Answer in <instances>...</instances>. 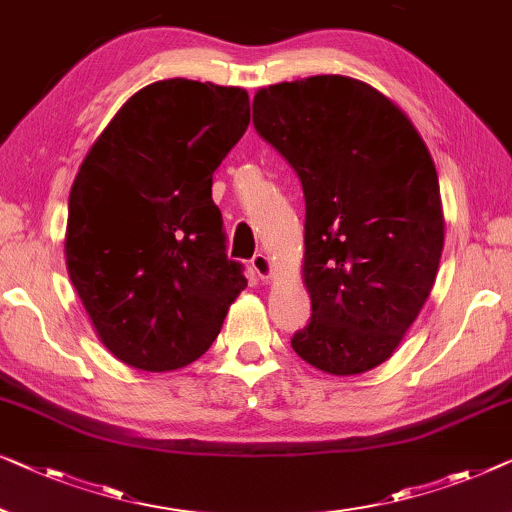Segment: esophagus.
Listing matches in <instances>:
<instances>
[{
  "instance_id": "34e87169",
  "label": "esophagus",
  "mask_w": 512,
  "mask_h": 512,
  "mask_svg": "<svg viewBox=\"0 0 512 512\" xmlns=\"http://www.w3.org/2000/svg\"><path fill=\"white\" fill-rule=\"evenodd\" d=\"M250 266H253V271L257 273V278H262V280H269L271 278L273 266H271V259L266 257V255L257 253L253 259H250Z\"/></svg>"
}]
</instances>
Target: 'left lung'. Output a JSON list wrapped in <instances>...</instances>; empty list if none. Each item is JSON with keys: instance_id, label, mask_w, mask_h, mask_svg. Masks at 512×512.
I'll use <instances>...</instances> for the list:
<instances>
[{"instance_id": "8db88e82", "label": "left lung", "mask_w": 512, "mask_h": 512, "mask_svg": "<svg viewBox=\"0 0 512 512\" xmlns=\"http://www.w3.org/2000/svg\"><path fill=\"white\" fill-rule=\"evenodd\" d=\"M253 125L304 187L313 313L292 350L331 376L376 369L422 311L443 253L422 136L383 92L334 74L262 88Z\"/></svg>"}]
</instances>
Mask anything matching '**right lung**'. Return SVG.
I'll use <instances>...</instances> for the list:
<instances>
[{
  "label": "right lung",
  "instance_id": "1",
  "mask_svg": "<svg viewBox=\"0 0 512 512\" xmlns=\"http://www.w3.org/2000/svg\"><path fill=\"white\" fill-rule=\"evenodd\" d=\"M248 122L243 88L157 81L122 104L78 169L67 271L99 341L127 366L199 359L246 290L211 187Z\"/></svg>",
  "mask_w": 512,
  "mask_h": 512
}]
</instances>
